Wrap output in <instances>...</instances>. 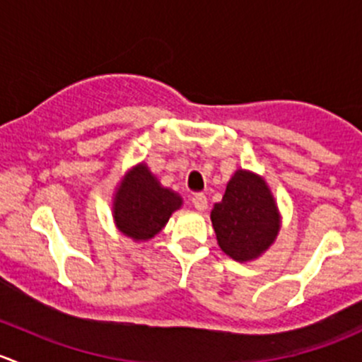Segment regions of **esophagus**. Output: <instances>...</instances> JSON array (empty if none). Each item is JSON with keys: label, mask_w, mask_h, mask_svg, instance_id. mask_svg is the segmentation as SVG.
Listing matches in <instances>:
<instances>
[{"label": "esophagus", "mask_w": 362, "mask_h": 362, "mask_svg": "<svg viewBox=\"0 0 362 362\" xmlns=\"http://www.w3.org/2000/svg\"><path fill=\"white\" fill-rule=\"evenodd\" d=\"M191 202H192V204H194V208H196V210H198V211L206 210V196L202 194V192H198V194L192 196Z\"/></svg>", "instance_id": "34e87169"}]
</instances>
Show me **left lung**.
<instances>
[{
    "instance_id": "8db88e82",
    "label": "left lung",
    "mask_w": 362,
    "mask_h": 362,
    "mask_svg": "<svg viewBox=\"0 0 362 362\" xmlns=\"http://www.w3.org/2000/svg\"><path fill=\"white\" fill-rule=\"evenodd\" d=\"M210 218L221 250L238 262L261 257L282 228V215L269 185L261 175L242 168L229 178Z\"/></svg>"
}]
</instances>
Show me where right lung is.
Instances as JSON below:
<instances>
[{
  "instance_id": "1",
  "label": "right lung",
  "mask_w": 362,
  "mask_h": 362,
  "mask_svg": "<svg viewBox=\"0 0 362 362\" xmlns=\"http://www.w3.org/2000/svg\"><path fill=\"white\" fill-rule=\"evenodd\" d=\"M184 204L173 189L164 187L147 164L131 166L117 184L112 198V217L117 229L133 242L152 240Z\"/></svg>"
}]
</instances>
